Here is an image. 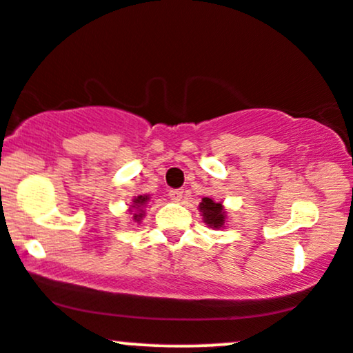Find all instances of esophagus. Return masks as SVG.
Wrapping results in <instances>:
<instances>
[{
  "mask_svg": "<svg viewBox=\"0 0 353 353\" xmlns=\"http://www.w3.org/2000/svg\"><path fill=\"white\" fill-rule=\"evenodd\" d=\"M182 195H184V189H171V190H169V197H171L174 202H179L182 199Z\"/></svg>",
  "mask_w": 353,
  "mask_h": 353,
  "instance_id": "obj_1",
  "label": "esophagus"
}]
</instances>
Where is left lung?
I'll use <instances>...</instances> for the list:
<instances>
[{"label":"left lung","mask_w":353,"mask_h":353,"mask_svg":"<svg viewBox=\"0 0 353 353\" xmlns=\"http://www.w3.org/2000/svg\"><path fill=\"white\" fill-rule=\"evenodd\" d=\"M199 207H201L203 220H205V223H209L210 227L220 228L225 223V220H223L225 212H223L222 203H217V202L212 201V199L205 197V199H202L201 205Z\"/></svg>","instance_id":"obj_1"}]
</instances>
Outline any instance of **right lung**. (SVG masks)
<instances>
[{"instance_id":"1","label":"right lung","mask_w":353,"mask_h":353,"mask_svg":"<svg viewBox=\"0 0 353 353\" xmlns=\"http://www.w3.org/2000/svg\"><path fill=\"white\" fill-rule=\"evenodd\" d=\"M148 195H138V197H134V201H133V205H131V209H138V212H136L134 214V220H139L143 217V214H141V209H139V207H143L144 203H146V201H148Z\"/></svg>"}]
</instances>
